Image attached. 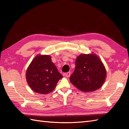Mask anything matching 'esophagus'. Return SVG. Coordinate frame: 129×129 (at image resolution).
<instances>
[{
  "mask_svg": "<svg viewBox=\"0 0 129 129\" xmlns=\"http://www.w3.org/2000/svg\"><path fill=\"white\" fill-rule=\"evenodd\" d=\"M64 75L66 76L67 77H69L70 76V75H71V72H67L66 73L64 74Z\"/></svg>",
  "mask_w": 129,
  "mask_h": 129,
  "instance_id": "esophagus-1",
  "label": "esophagus"
}]
</instances>
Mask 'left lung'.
<instances>
[{
  "mask_svg": "<svg viewBox=\"0 0 129 129\" xmlns=\"http://www.w3.org/2000/svg\"><path fill=\"white\" fill-rule=\"evenodd\" d=\"M106 77V69L98 55L81 54L76 58L75 71L69 80L80 90L88 92L100 89Z\"/></svg>",
  "mask_w": 129,
  "mask_h": 129,
  "instance_id": "1",
  "label": "left lung"
}]
</instances>
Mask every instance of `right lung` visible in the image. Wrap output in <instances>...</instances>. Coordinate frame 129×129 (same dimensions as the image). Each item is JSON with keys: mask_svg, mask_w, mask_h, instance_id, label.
I'll list each match as a JSON object with an SVG mask.
<instances>
[{"mask_svg": "<svg viewBox=\"0 0 129 129\" xmlns=\"http://www.w3.org/2000/svg\"><path fill=\"white\" fill-rule=\"evenodd\" d=\"M62 77L49 55L38 54L30 62L26 73V81L30 88L41 94L53 91Z\"/></svg>", "mask_w": 129, "mask_h": 129, "instance_id": "add662e5", "label": "right lung"}]
</instances>
